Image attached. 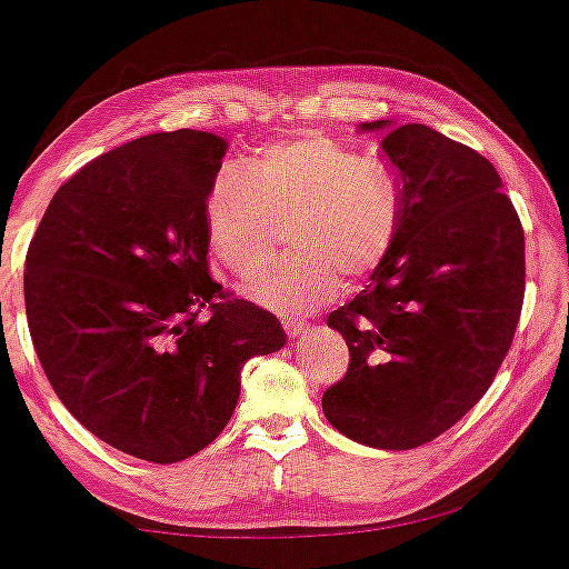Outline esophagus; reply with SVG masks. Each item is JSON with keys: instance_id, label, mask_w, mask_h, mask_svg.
<instances>
[{"instance_id": "obj_1", "label": "esophagus", "mask_w": 569, "mask_h": 569, "mask_svg": "<svg viewBox=\"0 0 569 569\" xmlns=\"http://www.w3.org/2000/svg\"><path fill=\"white\" fill-rule=\"evenodd\" d=\"M283 328H286V333H289V339H299L310 331V326H307L305 320H286Z\"/></svg>"}]
</instances>
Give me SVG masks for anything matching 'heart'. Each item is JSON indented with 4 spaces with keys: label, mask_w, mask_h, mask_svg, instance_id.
<instances>
[{
    "label": "heart",
    "mask_w": 569,
    "mask_h": 569,
    "mask_svg": "<svg viewBox=\"0 0 569 569\" xmlns=\"http://www.w3.org/2000/svg\"><path fill=\"white\" fill-rule=\"evenodd\" d=\"M400 214V188L381 163L305 134L224 169L207 198V232L219 259L249 276L270 254L276 222L293 219L289 243L299 254L246 280L243 293L297 318L331 302L341 274L347 283L371 276L392 249Z\"/></svg>",
    "instance_id": "heart-1"
}]
</instances>
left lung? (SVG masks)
Segmentation results:
<instances>
[{"label":"left lung","instance_id":"left-lung-1","mask_svg":"<svg viewBox=\"0 0 569 569\" xmlns=\"http://www.w3.org/2000/svg\"><path fill=\"white\" fill-rule=\"evenodd\" d=\"M400 182L385 262L328 326L350 368L323 395L331 427L379 450L432 442L488 392L525 297V232L496 167L432 127L366 121Z\"/></svg>","mask_w":569,"mask_h":569}]
</instances>
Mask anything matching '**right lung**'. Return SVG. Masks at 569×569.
<instances>
[{
	"instance_id": "right-lung-1",
	"label": "right lung",
	"mask_w": 569,
	"mask_h": 569,
	"mask_svg": "<svg viewBox=\"0 0 569 569\" xmlns=\"http://www.w3.org/2000/svg\"><path fill=\"white\" fill-rule=\"evenodd\" d=\"M224 153V137L198 129L108 150L60 184L26 257V315L54 395L142 461L214 442L246 360L286 345L272 312L213 302L224 293L209 278L207 198Z\"/></svg>"
}]
</instances>
